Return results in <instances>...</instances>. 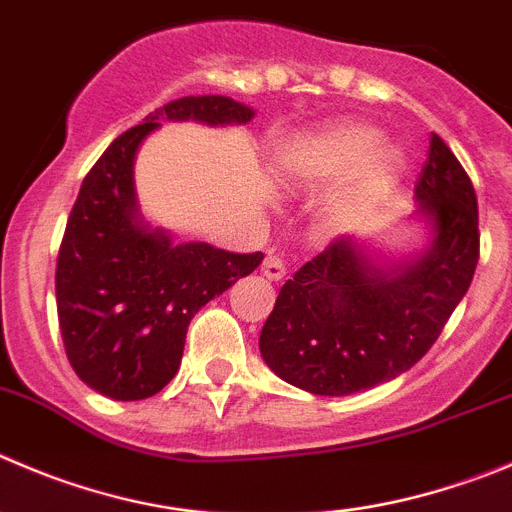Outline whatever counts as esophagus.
Wrapping results in <instances>:
<instances>
[{"label": "esophagus", "mask_w": 512, "mask_h": 512, "mask_svg": "<svg viewBox=\"0 0 512 512\" xmlns=\"http://www.w3.org/2000/svg\"><path fill=\"white\" fill-rule=\"evenodd\" d=\"M261 271H264V276L269 281H279L286 276V264L281 256H274V253H269L264 259V264H261Z\"/></svg>", "instance_id": "1"}]
</instances>
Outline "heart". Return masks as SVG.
<instances>
[{"instance_id":"1","label":"heart","mask_w":512,"mask_h":512,"mask_svg":"<svg viewBox=\"0 0 512 512\" xmlns=\"http://www.w3.org/2000/svg\"><path fill=\"white\" fill-rule=\"evenodd\" d=\"M379 133L367 125H337L306 135L286 145L279 155V170L291 183L316 186L357 173V183L344 188L326 208L329 223H349L362 216L369 201L392 186L402 173V153L392 145H379Z\"/></svg>"}]
</instances>
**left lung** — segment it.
Here are the masks:
<instances>
[{"label":"left lung","instance_id":"obj_1","mask_svg":"<svg viewBox=\"0 0 512 512\" xmlns=\"http://www.w3.org/2000/svg\"><path fill=\"white\" fill-rule=\"evenodd\" d=\"M415 201L420 248L397 253L369 236H342L281 286L259 339L276 377L344 397L425 357L470 289L480 248L475 188L435 133Z\"/></svg>","mask_w":512,"mask_h":512}]
</instances>
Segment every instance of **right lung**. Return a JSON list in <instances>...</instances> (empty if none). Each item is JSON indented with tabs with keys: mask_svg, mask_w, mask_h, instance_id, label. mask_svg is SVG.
I'll return each mask as SVG.
<instances>
[{
	"mask_svg": "<svg viewBox=\"0 0 512 512\" xmlns=\"http://www.w3.org/2000/svg\"><path fill=\"white\" fill-rule=\"evenodd\" d=\"M226 95L180 97L110 143L82 180L57 256V319L77 377L120 402L158 394L175 377L193 316L259 269L264 253L178 243L153 226L135 191V155L170 123L226 128L253 120Z\"/></svg>",
	"mask_w": 512,
	"mask_h": 512,
	"instance_id": "add662e5",
	"label": "right lung"
}]
</instances>
